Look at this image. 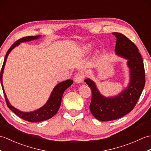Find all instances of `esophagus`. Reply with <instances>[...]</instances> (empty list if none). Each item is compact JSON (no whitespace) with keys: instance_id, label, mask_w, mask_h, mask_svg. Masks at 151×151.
Instances as JSON below:
<instances>
[{"instance_id":"esophagus-1","label":"esophagus","mask_w":151,"mask_h":151,"mask_svg":"<svg viewBox=\"0 0 151 151\" xmlns=\"http://www.w3.org/2000/svg\"><path fill=\"white\" fill-rule=\"evenodd\" d=\"M85 78V74L82 71H79L74 76V81L76 83H81Z\"/></svg>"}]
</instances>
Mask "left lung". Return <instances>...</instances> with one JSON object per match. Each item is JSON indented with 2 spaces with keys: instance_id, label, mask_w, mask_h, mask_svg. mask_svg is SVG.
<instances>
[{
  "instance_id": "obj_1",
  "label": "left lung",
  "mask_w": 151,
  "mask_h": 151,
  "mask_svg": "<svg viewBox=\"0 0 151 151\" xmlns=\"http://www.w3.org/2000/svg\"><path fill=\"white\" fill-rule=\"evenodd\" d=\"M117 37L115 52L128 60L130 69V82L127 89L115 97H104L96 88L94 82L85 80L91 90L89 109L97 119L113 121L123 117L132 111L139 100L145 84V73L143 61L139 50L132 41L121 33L114 32Z\"/></svg>"
}]
</instances>
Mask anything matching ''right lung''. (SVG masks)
<instances>
[{
    "label": "right lung",
    "mask_w": 151,
    "mask_h": 151,
    "mask_svg": "<svg viewBox=\"0 0 151 151\" xmlns=\"http://www.w3.org/2000/svg\"><path fill=\"white\" fill-rule=\"evenodd\" d=\"M39 37H40L39 36H27V37H22L21 39L16 41L8 49V52H6V56L4 58V63H3L2 69L1 70V82L3 93H4V95L6 102V104L8 106V107L13 112H14L17 116L21 117V119H24L25 121L31 122V123L43 121L47 119H50L51 117H52L54 115L57 113L60 107L61 102H62V98L64 91H65V89L68 88L69 86H71V84L73 83V81L72 80H67V81L62 82L58 84L56 87L54 88L52 93L50 95V97L49 99V101H47L45 105L36 111H34L32 112H28V113H27V112H22L18 110L17 109L15 108L14 107H13L9 103L8 99L6 98V95L4 92V88H3V85H2V82L3 70H4V67L5 65L6 59H7V56L9 54V53L11 52V50L14 49L15 47L19 45L20 44V43L23 42V41H28L32 40L37 39V38Z\"/></svg>",
    "instance_id": "obj_1"
}]
</instances>
